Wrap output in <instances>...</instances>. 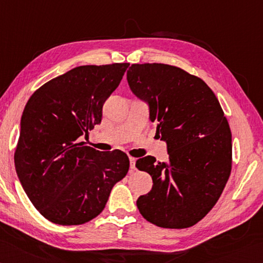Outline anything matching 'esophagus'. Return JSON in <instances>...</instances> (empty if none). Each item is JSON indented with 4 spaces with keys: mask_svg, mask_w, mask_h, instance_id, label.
<instances>
[{
    "mask_svg": "<svg viewBox=\"0 0 263 263\" xmlns=\"http://www.w3.org/2000/svg\"><path fill=\"white\" fill-rule=\"evenodd\" d=\"M129 162H130V167L133 170H135V163H136V158L134 157H129Z\"/></svg>",
    "mask_w": 263,
    "mask_h": 263,
    "instance_id": "34e87169",
    "label": "esophagus"
}]
</instances>
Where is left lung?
I'll use <instances>...</instances> for the list:
<instances>
[{
	"mask_svg": "<svg viewBox=\"0 0 263 263\" xmlns=\"http://www.w3.org/2000/svg\"><path fill=\"white\" fill-rule=\"evenodd\" d=\"M127 82L148 104L168 155L167 162L137 159L154 182L137 208L159 228L193 227L213 209L231 173L232 136L219 101L201 78L168 64H132Z\"/></svg>",
	"mask_w": 263,
	"mask_h": 263,
	"instance_id": "1",
	"label": "left lung"
}]
</instances>
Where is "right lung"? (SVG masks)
<instances>
[{
  "instance_id": "obj_1",
  "label": "right lung",
  "mask_w": 263,
  "mask_h": 263,
  "mask_svg": "<svg viewBox=\"0 0 263 263\" xmlns=\"http://www.w3.org/2000/svg\"><path fill=\"white\" fill-rule=\"evenodd\" d=\"M129 63L81 66L39 87L21 119L15 151L18 179L35 209L52 223L80 225L97 217L126 177L128 156L80 142L103 117V105Z\"/></svg>"
}]
</instances>
